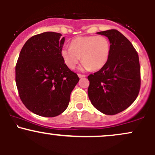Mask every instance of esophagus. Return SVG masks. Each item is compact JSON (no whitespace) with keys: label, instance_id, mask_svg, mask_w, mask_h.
<instances>
[{"label":"esophagus","instance_id":"1","mask_svg":"<svg viewBox=\"0 0 155 155\" xmlns=\"http://www.w3.org/2000/svg\"><path fill=\"white\" fill-rule=\"evenodd\" d=\"M78 76H79V78H84L86 76L84 75V74H78Z\"/></svg>","mask_w":155,"mask_h":155}]
</instances>
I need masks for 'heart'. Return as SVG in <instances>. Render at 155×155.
<instances>
[{
    "instance_id": "1",
    "label": "heart",
    "mask_w": 155,
    "mask_h": 155,
    "mask_svg": "<svg viewBox=\"0 0 155 155\" xmlns=\"http://www.w3.org/2000/svg\"><path fill=\"white\" fill-rule=\"evenodd\" d=\"M110 50V42L105 36H80L73 39L70 47L61 49V56L70 69L75 68L81 58V70L97 71L108 62Z\"/></svg>"
}]
</instances>
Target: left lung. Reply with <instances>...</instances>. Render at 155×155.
Returning a JSON list of instances; mask_svg holds the SVG:
<instances>
[{
    "label": "left lung",
    "instance_id": "1",
    "mask_svg": "<svg viewBox=\"0 0 155 155\" xmlns=\"http://www.w3.org/2000/svg\"><path fill=\"white\" fill-rule=\"evenodd\" d=\"M110 42L108 62L88 76L89 99L96 109L107 115L124 111L138 97L140 86L138 55L130 41L117 30L101 31Z\"/></svg>",
    "mask_w": 155,
    "mask_h": 155
}]
</instances>
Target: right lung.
<instances>
[{"mask_svg": "<svg viewBox=\"0 0 155 155\" xmlns=\"http://www.w3.org/2000/svg\"><path fill=\"white\" fill-rule=\"evenodd\" d=\"M45 32L28 39L16 65L19 95L28 110L41 117L58 116L66 109L79 81L61 56L65 37Z\"/></svg>", "mask_w": 155, "mask_h": 155, "instance_id": "right-lung-1", "label": "right lung"}]
</instances>
